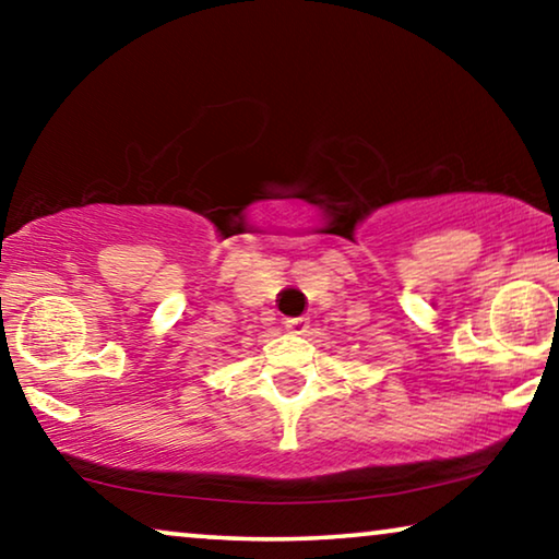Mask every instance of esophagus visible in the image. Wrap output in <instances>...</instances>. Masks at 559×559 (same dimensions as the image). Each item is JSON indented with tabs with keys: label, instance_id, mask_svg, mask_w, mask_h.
I'll use <instances>...</instances> for the list:
<instances>
[{
	"label": "esophagus",
	"instance_id": "1",
	"mask_svg": "<svg viewBox=\"0 0 559 559\" xmlns=\"http://www.w3.org/2000/svg\"><path fill=\"white\" fill-rule=\"evenodd\" d=\"M285 328L293 335H302L305 331H308V318H287Z\"/></svg>",
	"mask_w": 559,
	"mask_h": 559
}]
</instances>
